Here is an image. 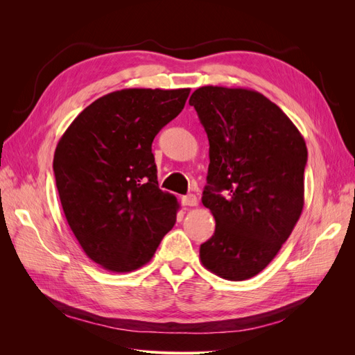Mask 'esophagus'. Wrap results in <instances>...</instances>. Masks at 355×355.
Here are the masks:
<instances>
[{
    "instance_id": "34e87169",
    "label": "esophagus",
    "mask_w": 355,
    "mask_h": 355,
    "mask_svg": "<svg viewBox=\"0 0 355 355\" xmlns=\"http://www.w3.org/2000/svg\"><path fill=\"white\" fill-rule=\"evenodd\" d=\"M182 204H184V206H187V207H194V206H197L198 201H197V197L194 194H189V196L182 197Z\"/></svg>"
}]
</instances>
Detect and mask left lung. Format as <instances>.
I'll return each mask as SVG.
<instances>
[{
  "label": "left lung",
  "mask_w": 355,
  "mask_h": 355,
  "mask_svg": "<svg viewBox=\"0 0 355 355\" xmlns=\"http://www.w3.org/2000/svg\"><path fill=\"white\" fill-rule=\"evenodd\" d=\"M189 105L209 137L201 201L216 220L200 259L225 280L243 282L268 266L300 218L306 145L290 118L254 90L204 85Z\"/></svg>",
  "instance_id": "left-lung-1"
}]
</instances>
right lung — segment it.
I'll return each instance as SVG.
<instances>
[{"instance_id":"1","label":"right lung","mask_w":355,"mask_h":355,"mask_svg":"<svg viewBox=\"0 0 355 355\" xmlns=\"http://www.w3.org/2000/svg\"><path fill=\"white\" fill-rule=\"evenodd\" d=\"M189 89H124L89 105L56 146L63 213L83 250L112 272L144 266L173 228L179 204L158 188L153 141Z\"/></svg>"}]
</instances>
